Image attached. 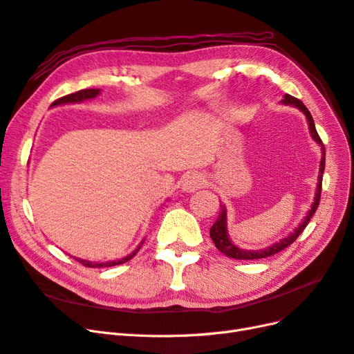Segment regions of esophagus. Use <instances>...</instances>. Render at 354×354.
Here are the masks:
<instances>
[{
  "mask_svg": "<svg viewBox=\"0 0 354 354\" xmlns=\"http://www.w3.org/2000/svg\"><path fill=\"white\" fill-rule=\"evenodd\" d=\"M204 176L198 172H189L184 176L180 182V188L184 192H196L197 189L204 187Z\"/></svg>",
  "mask_w": 354,
  "mask_h": 354,
  "instance_id": "34e87169",
  "label": "esophagus"
}]
</instances>
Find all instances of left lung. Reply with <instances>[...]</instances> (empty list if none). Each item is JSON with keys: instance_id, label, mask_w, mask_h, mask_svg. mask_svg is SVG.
Wrapping results in <instances>:
<instances>
[{"instance_id": "obj_1", "label": "left lung", "mask_w": 354, "mask_h": 354, "mask_svg": "<svg viewBox=\"0 0 354 354\" xmlns=\"http://www.w3.org/2000/svg\"><path fill=\"white\" fill-rule=\"evenodd\" d=\"M282 104L285 106H292L295 109H299L306 120H307V124H309V132H310V136L313 138V141L321 147V151H322V157H321V165H319V176H317V185H316V191H315V197H313V203L312 206L309 209V212H307V214L304 216V219L299 223V226H295V230L292 232H290L287 236L279 239V241L273 243L272 245L266 247V248H261V250H245V248H241L238 247L236 244H234V241L231 239L230 234H227V212H226V207L225 204L221 203V207H222V212L219 213V218L218 221H216L213 223V226L210 227V238L213 239L214 245L218 247V250H221V252L227 256V257H232V259H236V260H253V259H263V257H269V256H273L277 254L279 252H282L283 248H287L290 244H292L295 239H297V236L303 232V230L306 227V225L309 223L310 218L313 216V213L316 212L317 209V204H319V200H321V189H322V175H324V170H325V147H324V142L322 140L319 138V135L316 132V128H315V122H313V118L310 115V111L307 110V107L303 104V102L297 98H294L288 94H285L283 98L281 100Z\"/></svg>"}]
</instances>
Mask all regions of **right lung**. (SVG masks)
Returning a JSON list of instances; mask_svg holds the SVG:
<instances>
[{
	"label": "right lung",
	"instance_id": "right-lung-1",
	"mask_svg": "<svg viewBox=\"0 0 354 354\" xmlns=\"http://www.w3.org/2000/svg\"><path fill=\"white\" fill-rule=\"evenodd\" d=\"M101 94V89L98 88H89V89H82V91H77V93L75 94H71V95H66L63 98H59L57 101H54L51 107H57V106H64V104H76V102H84L86 100H93L95 97H98ZM144 243V239H141V243L136 245L135 250H132V252L128 254V256H123L120 259H116V260H109V261H91V260H85V259H81V257H75L72 256L75 260H77L79 263H82L88 268H110V266H116V265H123L127 263V261H129L136 253L140 252V248Z\"/></svg>",
	"mask_w": 354,
	"mask_h": 354
}]
</instances>
